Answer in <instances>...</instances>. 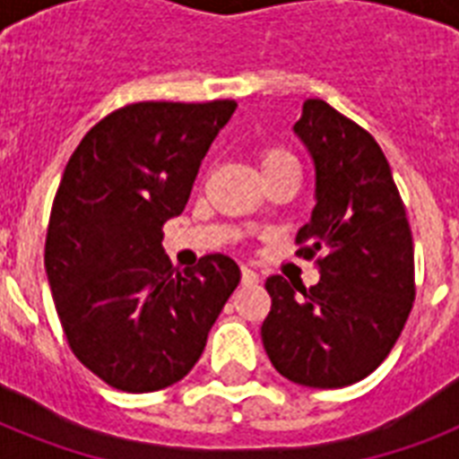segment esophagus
I'll list each match as a JSON object with an SVG mask.
<instances>
[{
	"instance_id": "esophagus-1",
	"label": "esophagus",
	"mask_w": 459,
	"mask_h": 459,
	"mask_svg": "<svg viewBox=\"0 0 459 459\" xmlns=\"http://www.w3.org/2000/svg\"><path fill=\"white\" fill-rule=\"evenodd\" d=\"M243 283L245 286H255V283H259V273L247 269V266H243Z\"/></svg>"
}]
</instances>
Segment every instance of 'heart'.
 Wrapping results in <instances>:
<instances>
[{"mask_svg":"<svg viewBox=\"0 0 459 459\" xmlns=\"http://www.w3.org/2000/svg\"><path fill=\"white\" fill-rule=\"evenodd\" d=\"M259 164H262V171H269V169H276V166L295 164V159L293 154L288 152L286 147L266 145L264 150L259 152Z\"/></svg>","mask_w":459,"mask_h":459,"instance_id":"b5f03b06","label":"heart"}]
</instances>
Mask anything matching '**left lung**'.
<instances>
[{"mask_svg":"<svg viewBox=\"0 0 459 459\" xmlns=\"http://www.w3.org/2000/svg\"><path fill=\"white\" fill-rule=\"evenodd\" d=\"M295 133L316 171V207L295 243L321 279L312 288L266 279L262 342L288 381L342 388L384 362L412 312V230L371 133L324 100L302 104Z\"/></svg>","mask_w":459,"mask_h":459,"instance_id":"1","label":"left lung"}]
</instances>
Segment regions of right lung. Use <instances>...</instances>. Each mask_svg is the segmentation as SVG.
<instances>
[{
    "label": "right lung",
    "mask_w": 459,
    "mask_h": 459,
    "mask_svg": "<svg viewBox=\"0 0 459 459\" xmlns=\"http://www.w3.org/2000/svg\"><path fill=\"white\" fill-rule=\"evenodd\" d=\"M238 104L135 102L75 147L54 197L45 269L74 355L111 388L152 393L193 369L240 283L226 255L178 272L161 229Z\"/></svg>",
    "instance_id": "1"
}]
</instances>
